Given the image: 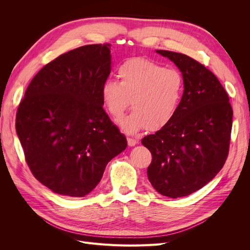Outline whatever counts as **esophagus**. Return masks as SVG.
Masks as SVG:
<instances>
[{"label": "esophagus", "mask_w": 250, "mask_h": 250, "mask_svg": "<svg viewBox=\"0 0 250 250\" xmlns=\"http://www.w3.org/2000/svg\"><path fill=\"white\" fill-rule=\"evenodd\" d=\"M139 141L137 140V139H133V138H130V137H128L127 138V143H128V145L129 146H134V145H137V143H138Z\"/></svg>", "instance_id": "obj_1"}]
</instances>
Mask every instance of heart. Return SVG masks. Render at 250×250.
<instances>
[{"label": "heart", "instance_id": "1", "mask_svg": "<svg viewBox=\"0 0 250 250\" xmlns=\"http://www.w3.org/2000/svg\"><path fill=\"white\" fill-rule=\"evenodd\" d=\"M120 81L107 79L101 86L102 101L115 119L132 105L120 121L127 133L143 128L158 130L175 117L183 99L185 81L179 72L143 57L127 59L118 67Z\"/></svg>", "mask_w": 250, "mask_h": 250}]
</instances>
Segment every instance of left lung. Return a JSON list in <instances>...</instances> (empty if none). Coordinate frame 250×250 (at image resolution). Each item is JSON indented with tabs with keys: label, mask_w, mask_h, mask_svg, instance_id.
Segmentation results:
<instances>
[{
	"label": "left lung",
	"mask_w": 250,
	"mask_h": 250,
	"mask_svg": "<svg viewBox=\"0 0 250 250\" xmlns=\"http://www.w3.org/2000/svg\"><path fill=\"white\" fill-rule=\"evenodd\" d=\"M156 52L178 66L185 89L175 117L142 144L152 154L147 169L151 185L160 194L178 198L198 191L222 169L232 108L220 81L203 64L181 53Z\"/></svg>",
	"instance_id": "8db88e82"
}]
</instances>
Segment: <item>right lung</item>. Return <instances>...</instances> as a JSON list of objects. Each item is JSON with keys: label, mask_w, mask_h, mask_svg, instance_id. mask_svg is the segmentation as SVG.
I'll return each mask as SVG.
<instances>
[{"label": "right lung", "mask_w": 250, "mask_h": 250, "mask_svg": "<svg viewBox=\"0 0 250 250\" xmlns=\"http://www.w3.org/2000/svg\"><path fill=\"white\" fill-rule=\"evenodd\" d=\"M110 43L86 44L52 60L28 85L16 129L34 177L56 194L83 197L127 147L103 109Z\"/></svg>", "instance_id": "obj_1"}]
</instances>
